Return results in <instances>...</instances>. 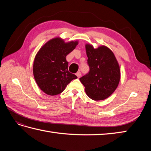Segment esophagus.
I'll return each instance as SVG.
<instances>
[{"label": "esophagus", "mask_w": 151, "mask_h": 151, "mask_svg": "<svg viewBox=\"0 0 151 151\" xmlns=\"http://www.w3.org/2000/svg\"><path fill=\"white\" fill-rule=\"evenodd\" d=\"M76 75L77 76L78 78H80V77H81V73L80 72V71H78L77 73H76Z\"/></svg>", "instance_id": "34e87169"}]
</instances>
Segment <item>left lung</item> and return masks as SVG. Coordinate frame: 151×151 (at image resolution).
Here are the masks:
<instances>
[{"label":"left lung","instance_id":"1","mask_svg":"<svg viewBox=\"0 0 151 151\" xmlns=\"http://www.w3.org/2000/svg\"><path fill=\"white\" fill-rule=\"evenodd\" d=\"M89 67L88 73L80 78L88 97L104 100L113 93L120 81V69L114 53L105 46L94 49L86 45Z\"/></svg>","mask_w":151,"mask_h":151}]
</instances>
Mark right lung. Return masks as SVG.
<instances>
[{
  "instance_id": "obj_1",
  "label": "right lung",
  "mask_w": 151,
  "mask_h": 151,
  "mask_svg": "<svg viewBox=\"0 0 151 151\" xmlns=\"http://www.w3.org/2000/svg\"><path fill=\"white\" fill-rule=\"evenodd\" d=\"M78 41L65 43L59 37L48 41L34 59L33 73L37 84L49 95H58L77 76L68 70L66 56L75 49Z\"/></svg>"
}]
</instances>
